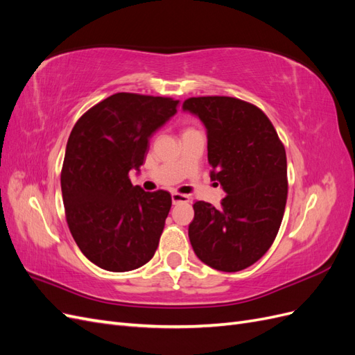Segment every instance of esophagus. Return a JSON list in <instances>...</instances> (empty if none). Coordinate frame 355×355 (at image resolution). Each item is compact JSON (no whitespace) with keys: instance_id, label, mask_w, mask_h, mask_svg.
Wrapping results in <instances>:
<instances>
[{"instance_id":"obj_1","label":"esophagus","mask_w":355,"mask_h":355,"mask_svg":"<svg viewBox=\"0 0 355 355\" xmlns=\"http://www.w3.org/2000/svg\"><path fill=\"white\" fill-rule=\"evenodd\" d=\"M171 201H173V204H178V202H188V201H189V196L179 194V192H173V194H171Z\"/></svg>"}]
</instances>
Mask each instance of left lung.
<instances>
[{
  "instance_id": "1",
  "label": "left lung",
  "mask_w": 355,
  "mask_h": 355,
  "mask_svg": "<svg viewBox=\"0 0 355 355\" xmlns=\"http://www.w3.org/2000/svg\"><path fill=\"white\" fill-rule=\"evenodd\" d=\"M184 111L207 130V157L225 197L220 207L194 204L188 235L198 259L235 272L268 252L280 230L287 200L286 149L257 106L228 96L189 98Z\"/></svg>"
}]
</instances>
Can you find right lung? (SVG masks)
<instances>
[{
	"mask_svg": "<svg viewBox=\"0 0 355 355\" xmlns=\"http://www.w3.org/2000/svg\"><path fill=\"white\" fill-rule=\"evenodd\" d=\"M178 103L115 93L72 128L60 175L63 206L75 243L102 270H136L157 250L171 196L133 187L128 171H139L149 137L178 112Z\"/></svg>",
	"mask_w": 355,
	"mask_h": 355,
	"instance_id": "obj_1",
	"label": "right lung"
}]
</instances>
